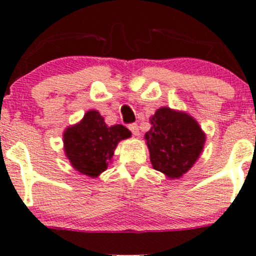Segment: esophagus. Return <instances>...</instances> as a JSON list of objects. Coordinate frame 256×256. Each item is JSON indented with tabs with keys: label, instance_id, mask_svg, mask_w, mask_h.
I'll return each mask as SVG.
<instances>
[{
	"label": "esophagus",
	"instance_id": "34e87169",
	"mask_svg": "<svg viewBox=\"0 0 256 256\" xmlns=\"http://www.w3.org/2000/svg\"><path fill=\"white\" fill-rule=\"evenodd\" d=\"M128 128H130V131L132 132L134 136H140V128H138L137 124H130L128 125Z\"/></svg>",
	"mask_w": 256,
	"mask_h": 256
}]
</instances>
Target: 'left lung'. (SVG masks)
Segmentation results:
<instances>
[{"mask_svg":"<svg viewBox=\"0 0 256 256\" xmlns=\"http://www.w3.org/2000/svg\"><path fill=\"white\" fill-rule=\"evenodd\" d=\"M146 134L150 162L156 171L179 178L196 162L204 144V134L198 122L171 108H160L150 119Z\"/></svg>","mask_w":256,"mask_h":256,"instance_id":"1","label":"left lung"}]
</instances>
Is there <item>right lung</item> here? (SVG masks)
<instances>
[{
  "label": "right lung",
  "instance_id": "1",
  "mask_svg": "<svg viewBox=\"0 0 256 256\" xmlns=\"http://www.w3.org/2000/svg\"><path fill=\"white\" fill-rule=\"evenodd\" d=\"M130 136L125 126H107L98 110H89L79 124L64 131V152L78 172L98 177L107 170L118 142Z\"/></svg>",
  "mask_w": 256,
  "mask_h": 256
}]
</instances>
